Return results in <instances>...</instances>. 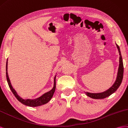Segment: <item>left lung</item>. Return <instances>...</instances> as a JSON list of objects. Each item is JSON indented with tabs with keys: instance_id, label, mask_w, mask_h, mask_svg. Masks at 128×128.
I'll return each instance as SVG.
<instances>
[{
	"instance_id": "8db88e82",
	"label": "left lung",
	"mask_w": 128,
	"mask_h": 128,
	"mask_svg": "<svg viewBox=\"0 0 128 128\" xmlns=\"http://www.w3.org/2000/svg\"><path fill=\"white\" fill-rule=\"evenodd\" d=\"M116 45L117 46V48L118 49L119 55H120V60H119V66L118 68V74H117V76L115 82L113 84V85L107 90L104 91L103 92L101 93H90L87 92H84L85 93L87 96H88L94 99H102V98H104L107 97H108L112 95V93H114L115 91L118 89L119 86L121 85L122 82L123 76V71H124V68H123V60L122 57L121 56V51L119 46L116 43Z\"/></svg>"
}]
</instances>
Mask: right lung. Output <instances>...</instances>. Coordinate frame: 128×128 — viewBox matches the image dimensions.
<instances>
[{"label":"right lung","instance_id":"right-lung-1","mask_svg":"<svg viewBox=\"0 0 128 128\" xmlns=\"http://www.w3.org/2000/svg\"><path fill=\"white\" fill-rule=\"evenodd\" d=\"M7 65H8V59L6 62V79L7 82H8V86L10 88L11 90L12 93L14 95V96L16 97L17 99L19 100L21 103L22 104L24 105L30 107H38L40 106H42L43 104H46L48 102L52 99V98L53 96V95L54 94V91L56 89V75L54 76V86L49 91L47 92H46L42 94L41 96H39L38 98H33V99H30V98H27V99H24L23 98L20 97L16 90L14 89L10 82V79L9 78V76L8 74V71H7Z\"/></svg>","mask_w":128,"mask_h":128}]
</instances>
